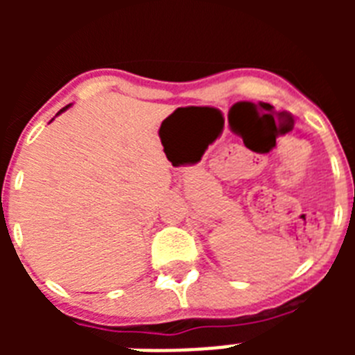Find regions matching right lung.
<instances>
[{"label": "right lung", "mask_w": 355, "mask_h": 355, "mask_svg": "<svg viewBox=\"0 0 355 355\" xmlns=\"http://www.w3.org/2000/svg\"><path fill=\"white\" fill-rule=\"evenodd\" d=\"M71 106H72V105H67V106H65V108H62V110H60V112H58V114H56V115H60V114H62V112H65V110H67V108H71ZM51 121H53V119H51Z\"/></svg>", "instance_id": "add662e5"}]
</instances>
